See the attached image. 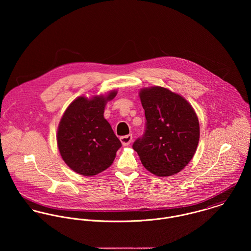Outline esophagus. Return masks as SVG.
<instances>
[{
	"label": "esophagus",
	"instance_id": "esophagus-1",
	"mask_svg": "<svg viewBox=\"0 0 251 251\" xmlns=\"http://www.w3.org/2000/svg\"><path fill=\"white\" fill-rule=\"evenodd\" d=\"M120 140H121V142H122L124 146H127V145L131 143V141H132V135L131 134H127V135L122 136L120 138Z\"/></svg>",
	"mask_w": 251,
	"mask_h": 251
}]
</instances>
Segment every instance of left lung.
I'll return each instance as SVG.
<instances>
[{
	"instance_id": "left-lung-1",
	"label": "left lung",
	"mask_w": 251,
	"mask_h": 251,
	"mask_svg": "<svg viewBox=\"0 0 251 251\" xmlns=\"http://www.w3.org/2000/svg\"><path fill=\"white\" fill-rule=\"evenodd\" d=\"M146 129L132 148L144 167L158 177L175 175L193 157L200 137L199 122L191 105L162 87L140 92Z\"/></svg>"
}]
</instances>
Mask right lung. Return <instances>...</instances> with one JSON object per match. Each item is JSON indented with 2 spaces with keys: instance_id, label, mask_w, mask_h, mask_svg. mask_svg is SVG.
I'll return each mask as SVG.
<instances>
[{
  "instance_id": "obj_1",
  "label": "right lung",
  "mask_w": 251,
  "mask_h": 251,
  "mask_svg": "<svg viewBox=\"0 0 251 251\" xmlns=\"http://www.w3.org/2000/svg\"><path fill=\"white\" fill-rule=\"evenodd\" d=\"M116 91L107 97L88 100L79 97L72 101L61 119L57 142L60 153L70 168L83 176H95L113 163L122 147L110 124L104 107Z\"/></svg>"
}]
</instances>
